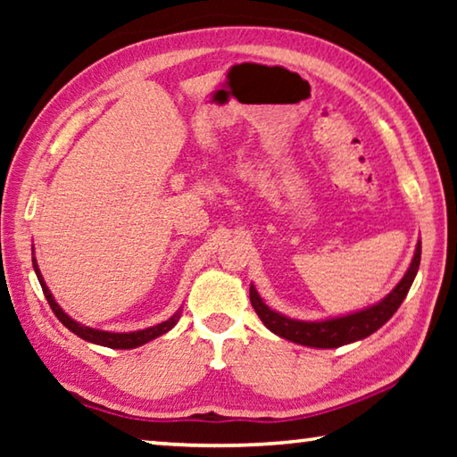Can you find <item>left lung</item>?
I'll return each mask as SVG.
<instances>
[{
	"instance_id": "1",
	"label": "left lung",
	"mask_w": 457,
	"mask_h": 457,
	"mask_svg": "<svg viewBox=\"0 0 457 457\" xmlns=\"http://www.w3.org/2000/svg\"><path fill=\"white\" fill-rule=\"evenodd\" d=\"M421 262V242L417 244L415 256L411 266H409L407 274L403 276L395 290H393L389 296L381 303L367 308V311L354 312L349 316H340V319L332 320H322V322H300L286 319V316L274 312L272 308H268L253 286H250V303L253 311L260 316V320L266 324V327L274 332V335L288 338L292 343L314 346V349H337V346L354 343V340H361L369 335H373L383 324L391 319L393 314L397 312V308L403 303L409 288L415 280L417 270H420Z\"/></svg>"
}]
</instances>
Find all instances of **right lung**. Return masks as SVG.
<instances>
[{
  "instance_id": "obj_1",
  "label": "right lung",
  "mask_w": 457,
  "mask_h": 457,
  "mask_svg": "<svg viewBox=\"0 0 457 457\" xmlns=\"http://www.w3.org/2000/svg\"><path fill=\"white\" fill-rule=\"evenodd\" d=\"M34 262V270H36V276L37 280H40V286H42V292L46 300H48V304L52 308V312L56 314V319L64 324V327L68 330H72L74 335H79L80 338L88 340V343H95V345H103V346H108V349H135V346H141L145 343H149V340L157 338L161 335H165L167 330H171L177 320H179V314L171 316V319L157 324V327H151V328H145V330H135V332H104V330H95V328H88V327H82V324L74 322L71 316L62 312V308L56 304V300L52 298V294L48 290V286H46L44 278L40 274V270H37V264L36 260Z\"/></svg>"
}]
</instances>
